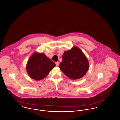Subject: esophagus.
<instances>
[{
  "label": "esophagus",
  "instance_id": "34e87169",
  "mask_svg": "<svg viewBox=\"0 0 120 120\" xmlns=\"http://www.w3.org/2000/svg\"><path fill=\"white\" fill-rule=\"evenodd\" d=\"M55 64H56V65L57 66H58V65H59V63H58V62H56V63H55Z\"/></svg>",
  "mask_w": 120,
  "mask_h": 120
}]
</instances>
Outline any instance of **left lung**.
<instances>
[{
  "instance_id": "8db88e82",
  "label": "left lung",
  "mask_w": 120,
  "mask_h": 120,
  "mask_svg": "<svg viewBox=\"0 0 120 120\" xmlns=\"http://www.w3.org/2000/svg\"><path fill=\"white\" fill-rule=\"evenodd\" d=\"M62 58L63 61L58 67L64 74L72 80L81 78L88 70V61L83 52L76 47L65 52Z\"/></svg>"
}]
</instances>
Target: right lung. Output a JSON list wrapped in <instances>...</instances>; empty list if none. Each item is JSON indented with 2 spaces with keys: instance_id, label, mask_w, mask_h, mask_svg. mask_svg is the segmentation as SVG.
Segmentation results:
<instances>
[{
  "instance_id": "add662e5",
  "label": "right lung",
  "mask_w": 120,
  "mask_h": 120,
  "mask_svg": "<svg viewBox=\"0 0 120 120\" xmlns=\"http://www.w3.org/2000/svg\"><path fill=\"white\" fill-rule=\"evenodd\" d=\"M55 67V64L44 53L34 52L29 59L26 70L30 76L36 80H42Z\"/></svg>"
}]
</instances>
